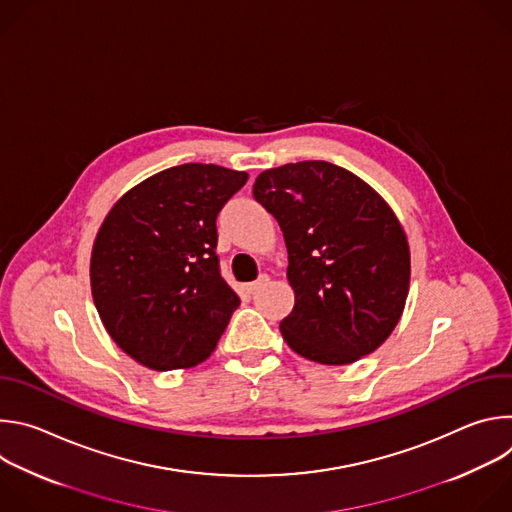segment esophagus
<instances>
[{
  "mask_svg": "<svg viewBox=\"0 0 512 512\" xmlns=\"http://www.w3.org/2000/svg\"><path fill=\"white\" fill-rule=\"evenodd\" d=\"M267 281H269V277H267V275H259V279H255V281H251V283H247V285H245L247 294H255V291H257L259 287H263Z\"/></svg>",
  "mask_w": 512,
  "mask_h": 512,
  "instance_id": "1",
  "label": "esophagus"
}]
</instances>
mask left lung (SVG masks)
<instances>
[{
  "instance_id": "left-lung-1",
  "label": "left lung",
  "mask_w": 512,
  "mask_h": 512,
  "mask_svg": "<svg viewBox=\"0 0 512 512\" xmlns=\"http://www.w3.org/2000/svg\"><path fill=\"white\" fill-rule=\"evenodd\" d=\"M255 200L275 216L296 306L279 328L291 350L348 364L377 350L409 291V245L389 204L352 172L312 160L265 170Z\"/></svg>"
}]
</instances>
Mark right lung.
I'll return each mask as SVG.
<instances>
[{
	"label": "right lung",
	"mask_w": 512,
	"mask_h": 512,
	"mask_svg": "<svg viewBox=\"0 0 512 512\" xmlns=\"http://www.w3.org/2000/svg\"><path fill=\"white\" fill-rule=\"evenodd\" d=\"M247 172L182 164L123 194L91 255L97 312L119 348L154 371L206 360L241 300L221 275L216 216Z\"/></svg>",
	"instance_id": "obj_1"
}]
</instances>
